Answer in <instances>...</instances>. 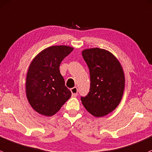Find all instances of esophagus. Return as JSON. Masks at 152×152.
<instances>
[{"instance_id":"esophagus-1","label":"esophagus","mask_w":152,"mask_h":152,"mask_svg":"<svg viewBox=\"0 0 152 152\" xmlns=\"http://www.w3.org/2000/svg\"><path fill=\"white\" fill-rule=\"evenodd\" d=\"M71 92L72 96L75 97V96H77V88L74 87L72 88H71Z\"/></svg>"}]
</instances>
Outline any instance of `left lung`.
Wrapping results in <instances>:
<instances>
[{"label": "left lung", "instance_id": "obj_1", "mask_svg": "<svg viewBox=\"0 0 152 152\" xmlns=\"http://www.w3.org/2000/svg\"><path fill=\"white\" fill-rule=\"evenodd\" d=\"M83 57L90 72V91L81 96L85 108L95 117H102L116 108L122 98L125 78L116 58L105 50H84Z\"/></svg>", "mask_w": 152, "mask_h": 152}]
</instances>
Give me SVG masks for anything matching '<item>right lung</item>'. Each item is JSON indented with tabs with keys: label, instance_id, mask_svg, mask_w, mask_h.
Listing matches in <instances>:
<instances>
[{
	"label": "right lung",
	"instance_id": "obj_1",
	"mask_svg": "<svg viewBox=\"0 0 152 152\" xmlns=\"http://www.w3.org/2000/svg\"><path fill=\"white\" fill-rule=\"evenodd\" d=\"M73 49L65 45L50 47L31 63L26 76V96L31 107L39 113L53 115L71 96L59 66Z\"/></svg>",
	"mask_w": 152,
	"mask_h": 152
}]
</instances>
